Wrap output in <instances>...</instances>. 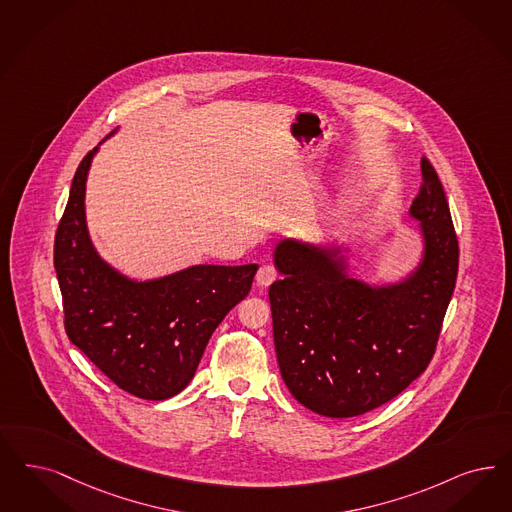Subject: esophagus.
<instances>
[{
	"mask_svg": "<svg viewBox=\"0 0 512 512\" xmlns=\"http://www.w3.org/2000/svg\"><path fill=\"white\" fill-rule=\"evenodd\" d=\"M276 278H278V272H276L274 266L270 265L261 266L259 272H257V276H255V280H257V283H259L261 287H268Z\"/></svg>",
	"mask_w": 512,
	"mask_h": 512,
	"instance_id": "esophagus-1",
	"label": "esophagus"
}]
</instances>
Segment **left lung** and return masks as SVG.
<instances>
[{
  "mask_svg": "<svg viewBox=\"0 0 512 512\" xmlns=\"http://www.w3.org/2000/svg\"><path fill=\"white\" fill-rule=\"evenodd\" d=\"M410 206L422 257L397 282L348 274L352 249L283 238L274 249L282 280L268 289L283 382L300 405L353 418L397 397L437 348L458 278L459 247L441 179L422 159Z\"/></svg>",
  "mask_w": 512,
  "mask_h": 512,
  "instance_id": "left-lung-1",
  "label": "left lung"
}]
</instances>
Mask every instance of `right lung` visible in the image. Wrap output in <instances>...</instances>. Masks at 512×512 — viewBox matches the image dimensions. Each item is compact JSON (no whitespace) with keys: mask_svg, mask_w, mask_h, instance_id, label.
Segmentation results:
<instances>
[{"mask_svg":"<svg viewBox=\"0 0 512 512\" xmlns=\"http://www.w3.org/2000/svg\"><path fill=\"white\" fill-rule=\"evenodd\" d=\"M98 147L81 160L54 238V270L71 342L119 388L147 401L174 397L193 380L208 340L247 297L259 265H194L134 280L90 240L85 191Z\"/></svg>","mask_w":512,"mask_h":512,"instance_id":"obj_1","label":"right lung"}]
</instances>
